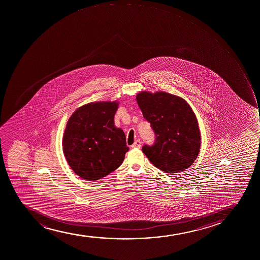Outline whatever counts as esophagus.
<instances>
[{
  "label": "esophagus",
  "instance_id": "34e87169",
  "mask_svg": "<svg viewBox=\"0 0 260 260\" xmlns=\"http://www.w3.org/2000/svg\"><path fill=\"white\" fill-rule=\"evenodd\" d=\"M132 148H141V141L140 140H137L136 142H135L134 143H133V145H132Z\"/></svg>",
  "mask_w": 260,
  "mask_h": 260
}]
</instances>
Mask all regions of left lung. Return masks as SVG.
Listing matches in <instances>:
<instances>
[{"label": "left lung", "instance_id": "obj_1", "mask_svg": "<svg viewBox=\"0 0 260 260\" xmlns=\"http://www.w3.org/2000/svg\"><path fill=\"white\" fill-rule=\"evenodd\" d=\"M137 101L155 136L153 145H143V153L165 173L187 170L201 149L198 122L189 105L180 96L164 91H141Z\"/></svg>", "mask_w": 260, "mask_h": 260}]
</instances>
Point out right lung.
I'll return each instance as SVG.
<instances>
[{
  "mask_svg": "<svg viewBox=\"0 0 260 260\" xmlns=\"http://www.w3.org/2000/svg\"><path fill=\"white\" fill-rule=\"evenodd\" d=\"M118 103L83 105L68 120L63 151L71 169L86 181H96L119 168L128 150L125 134L116 128Z\"/></svg>",
  "mask_w": 260,
  "mask_h": 260,
  "instance_id": "add662e5",
  "label": "right lung"
}]
</instances>
